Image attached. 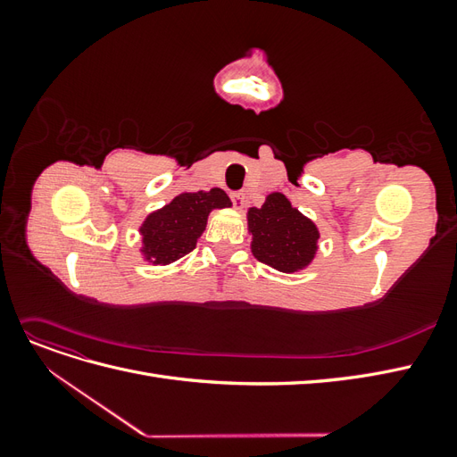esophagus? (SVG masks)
Instances as JSON below:
<instances>
[{"label": "esophagus", "instance_id": "34e87169", "mask_svg": "<svg viewBox=\"0 0 457 457\" xmlns=\"http://www.w3.org/2000/svg\"><path fill=\"white\" fill-rule=\"evenodd\" d=\"M232 204H234V207H237V210H244V205H245V195L244 192H232Z\"/></svg>", "mask_w": 457, "mask_h": 457}]
</instances>
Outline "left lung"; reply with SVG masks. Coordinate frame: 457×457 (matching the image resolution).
<instances>
[{
  "mask_svg": "<svg viewBox=\"0 0 457 457\" xmlns=\"http://www.w3.org/2000/svg\"><path fill=\"white\" fill-rule=\"evenodd\" d=\"M247 232L257 261L280 272L307 269L318 252L320 230L282 192H270L261 207L247 210Z\"/></svg>",
  "mask_w": 457,
  "mask_h": 457,
  "instance_id": "obj_1",
  "label": "left lung"
}]
</instances>
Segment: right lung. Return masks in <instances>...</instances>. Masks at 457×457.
I'll list each match as a JSON object with an SVG mask.
<instances>
[{
  "mask_svg": "<svg viewBox=\"0 0 457 457\" xmlns=\"http://www.w3.org/2000/svg\"><path fill=\"white\" fill-rule=\"evenodd\" d=\"M230 205L227 192L220 188L181 192L170 204L148 213L139 227L143 261L163 267L185 257L196 247L210 213Z\"/></svg>",
  "mask_w": 457,
  "mask_h": 457,
  "instance_id": "add662e5",
  "label": "right lung"
}]
</instances>
